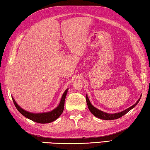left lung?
<instances>
[{
	"label": "left lung",
	"mask_w": 150,
	"mask_h": 150,
	"mask_svg": "<svg viewBox=\"0 0 150 150\" xmlns=\"http://www.w3.org/2000/svg\"><path fill=\"white\" fill-rule=\"evenodd\" d=\"M139 100H140V98L137 100V102L136 103V104H134L133 105H132L131 107L128 108L127 109L125 110H124V111H122L121 112L117 113V114H108V113H105V112H103L102 111H100V110H98L97 108H96L95 107L93 106V105L91 104V103H90L89 99H88V96L86 95V102L88 104V109H89L90 111L91 112L92 114L94 115V116H95L96 117H97L100 119L105 120H116L117 118H120V117H121L122 116H123L124 115L127 114V113L128 112L129 110H131L132 108H134L136 106V105L137 104V103L139 102Z\"/></svg>",
	"instance_id": "left-lung-1"
}]
</instances>
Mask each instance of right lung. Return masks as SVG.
<instances>
[{
	"label": "right lung",
	"instance_id": "1",
	"mask_svg": "<svg viewBox=\"0 0 150 150\" xmlns=\"http://www.w3.org/2000/svg\"><path fill=\"white\" fill-rule=\"evenodd\" d=\"M68 89L66 90L64 93L63 94L62 97L61 98L60 104H59L58 106L56 108V109L53 110L51 112L46 113H41V114H33V113L25 111V110L22 109L21 108L16 104V102H15V100H14L13 98H13L14 104L16 106V109L18 110V111L21 113V114H23L24 116H25L27 118L33 120L34 122H37V123L47 124L54 121V120H56L61 114H62L64 110V101Z\"/></svg>",
	"mask_w": 150,
	"mask_h": 150
}]
</instances>
